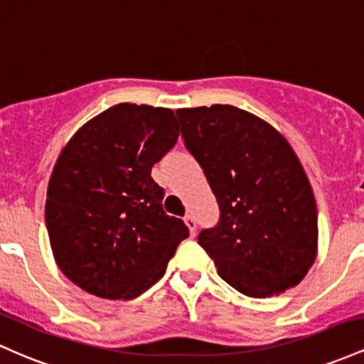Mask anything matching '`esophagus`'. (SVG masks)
Instances as JSON below:
<instances>
[{"instance_id":"1","label":"esophagus","mask_w":364,"mask_h":364,"mask_svg":"<svg viewBox=\"0 0 364 364\" xmlns=\"http://www.w3.org/2000/svg\"><path fill=\"white\" fill-rule=\"evenodd\" d=\"M183 223H186L187 225V228H189V232L191 234H196V220H194V216L193 215H186L183 216Z\"/></svg>"}]
</instances>
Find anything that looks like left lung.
Instances as JSON below:
<instances>
[{
	"label": "left lung",
	"instance_id": "1",
	"mask_svg": "<svg viewBox=\"0 0 364 364\" xmlns=\"http://www.w3.org/2000/svg\"><path fill=\"white\" fill-rule=\"evenodd\" d=\"M177 117L218 203V223L198 235L218 275L249 297L299 284L316 258L318 216L289 142L230 105L177 109Z\"/></svg>",
	"mask_w": 364,
	"mask_h": 364
}]
</instances>
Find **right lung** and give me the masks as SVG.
<instances>
[{"mask_svg": "<svg viewBox=\"0 0 364 364\" xmlns=\"http://www.w3.org/2000/svg\"><path fill=\"white\" fill-rule=\"evenodd\" d=\"M177 139L171 109L120 103L61 151L48 186V235L60 270L85 292L141 296L189 237L181 218L165 213V191L151 177Z\"/></svg>", "mask_w": 364, "mask_h": 364, "instance_id": "obj_1", "label": "right lung"}]
</instances>
